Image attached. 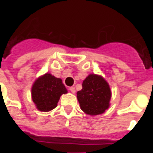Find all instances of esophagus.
Wrapping results in <instances>:
<instances>
[{
	"label": "esophagus",
	"mask_w": 153,
	"mask_h": 153,
	"mask_svg": "<svg viewBox=\"0 0 153 153\" xmlns=\"http://www.w3.org/2000/svg\"><path fill=\"white\" fill-rule=\"evenodd\" d=\"M70 90L72 93H76V89H75V87H74V86H72V87H70Z\"/></svg>",
	"instance_id": "34e87169"
}]
</instances>
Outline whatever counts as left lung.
<instances>
[{"label": "left lung", "instance_id": "left-lung-1", "mask_svg": "<svg viewBox=\"0 0 153 153\" xmlns=\"http://www.w3.org/2000/svg\"><path fill=\"white\" fill-rule=\"evenodd\" d=\"M83 89L76 93L80 109L86 114H102L110 106L112 92L107 81L102 76L89 74L83 81Z\"/></svg>", "mask_w": 153, "mask_h": 153}]
</instances>
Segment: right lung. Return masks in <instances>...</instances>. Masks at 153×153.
I'll return each instance as SVG.
<instances>
[{
    "label": "right lung",
    "mask_w": 153,
    "mask_h": 153,
    "mask_svg": "<svg viewBox=\"0 0 153 153\" xmlns=\"http://www.w3.org/2000/svg\"><path fill=\"white\" fill-rule=\"evenodd\" d=\"M66 93L67 90L62 79L49 73L39 76L31 88L32 100L40 112H49L56 108L61 95Z\"/></svg>",
    "instance_id": "1"
}]
</instances>
